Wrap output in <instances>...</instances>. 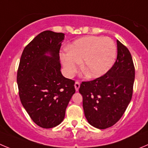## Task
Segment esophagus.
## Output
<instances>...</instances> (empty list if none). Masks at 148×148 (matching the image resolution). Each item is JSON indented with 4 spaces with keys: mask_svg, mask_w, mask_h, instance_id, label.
Segmentation results:
<instances>
[{
    "mask_svg": "<svg viewBox=\"0 0 148 148\" xmlns=\"http://www.w3.org/2000/svg\"><path fill=\"white\" fill-rule=\"evenodd\" d=\"M79 86H80V84H79V82H75V84H74V88H75V90H77V91H78V90H79Z\"/></svg>",
    "mask_w": 148,
    "mask_h": 148,
    "instance_id": "esophagus-1",
    "label": "esophagus"
}]
</instances>
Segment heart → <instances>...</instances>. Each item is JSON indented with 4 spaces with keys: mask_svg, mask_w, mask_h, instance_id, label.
I'll use <instances>...</instances> for the list:
<instances>
[{
    "mask_svg": "<svg viewBox=\"0 0 148 148\" xmlns=\"http://www.w3.org/2000/svg\"><path fill=\"white\" fill-rule=\"evenodd\" d=\"M116 48L110 38L86 37L77 40L69 48V52L61 54L64 71L71 77L81 65L82 71L89 78H98L108 72L116 59Z\"/></svg>",
    "mask_w": 148,
    "mask_h": 148,
    "instance_id": "1",
    "label": "heart"
}]
</instances>
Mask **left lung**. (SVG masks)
<instances>
[{
  "label": "left lung",
  "mask_w": 148,
  "mask_h": 148,
  "mask_svg": "<svg viewBox=\"0 0 148 148\" xmlns=\"http://www.w3.org/2000/svg\"><path fill=\"white\" fill-rule=\"evenodd\" d=\"M116 43L117 58L112 68L99 78L82 82L79 89L86 119L98 129L116 123L132 98L135 78L132 57L127 47L119 40Z\"/></svg>",
  "instance_id": "1"
}]
</instances>
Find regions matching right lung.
Wrapping results in <instances>:
<instances>
[{
	"label": "right lung",
	"instance_id": "1",
	"mask_svg": "<svg viewBox=\"0 0 148 148\" xmlns=\"http://www.w3.org/2000/svg\"><path fill=\"white\" fill-rule=\"evenodd\" d=\"M64 38L63 33L42 32L25 47L20 60L17 82L21 103L42 128L62 122L75 93L74 81L60 71L59 53Z\"/></svg>",
	"mask_w": 148,
	"mask_h": 148
}]
</instances>
